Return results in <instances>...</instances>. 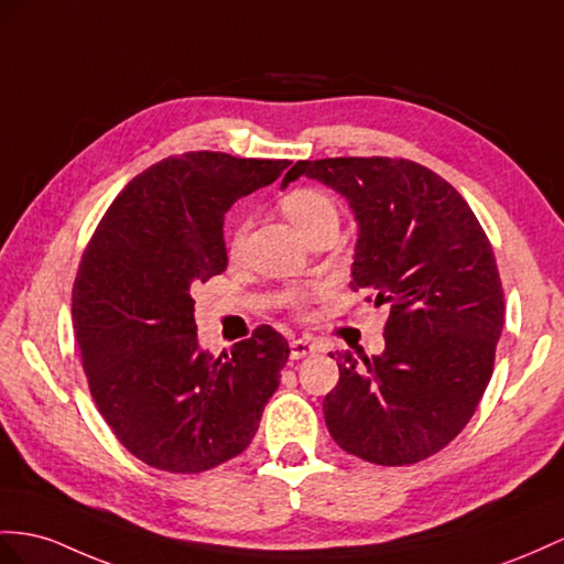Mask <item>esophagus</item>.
Returning a JSON list of instances; mask_svg holds the SVG:
<instances>
[{"instance_id":"esophagus-1","label":"esophagus","mask_w":564,"mask_h":564,"mask_svg":"<svg viewBox=\"0 0 564 564\" xmlns=\"http://www.w3.org/2000/svg\"><path fill=\"white\" fill-rule=\"evenodd\" d=\"M312 352H316V345L310 340H293L291 343V359H302V357H310Z\"/></svg>"}]
</instances>
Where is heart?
<instances>
[{"label":"heart","mask_w":564,"mask_h":564,"mask_svg":"<svg viewBox=\"0 0 564 564\" xmlns=\"http://www.w3.org/2000/svg\"><path fill=\"white\" fill-rule=\"evenodd\" d=\"M281 209L293 221V226L302 236H307L312 228L324 221L338 219V207L330 195L319 187H295L281 197ZM242 245V228H236L230 236V252H238Z\"/></svg>","instance_id":"1"}]
</instances>
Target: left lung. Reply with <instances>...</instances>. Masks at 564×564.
<instances>
[{"label":"left lung","mask_w":564,"mask_h":564,"mask_svg":"<svg viewBox=\"0 0 564 564\" xmlns=\"http://www.w3.org/2000/svg\"><path fill=\"white\" fill-rule=\"evenodd\" d=\"M348 202L357 221L352 288L388 307L386 348L338 352L324 400L330 438L373 465L422 462L467 426L494 373L502 285L494 248L455 187L410 159L297 162Z\"/></svg>","instance_id":"1"}]
</instances>
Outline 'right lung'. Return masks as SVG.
<instances>
[{
  "mask_svg": "<svg viewBox=\"0 0 564 564\" xmlns=\"http://www.w3.org/2000/svg\"><path fill=\"white\" fill-rule=\"evenodd\" d=\"M288 166L224 152L169 156L123 187L83 254L74 285L83 369L105 422L144 465L207 471L254 438L291 348L259 326L230 355L202 350L193 288L228 267L230 205Z\"/></svg>",
  "mask_w": 564,
  "mask_h": 564,
  "instance_id": "1",
  "label": "right lung"
}]
</instances>
